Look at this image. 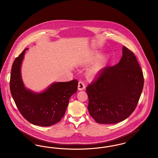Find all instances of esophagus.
Segmentation results:
<instances>
[{
  "mask_svg": "<svg viewBox=\"0 0 158 158\" xmlns=\"http://www.w3.org/2000/svg\"><path fill=\"white\" fill-rule=\"evenodd\" d=\"M85 89V83L82 81H80L78 83V89L79 90H82Z\"/></svg>",
  "mask_w": 158,
  "mask_h": 158,
  "instance_id": "obj_1",
  "label": "esophagus"
}]
</instances>
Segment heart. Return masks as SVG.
Masks as SVG:
<instances>
[{
	"label": "heart",
	"instance_id": "b5f03b06",
	"mask_svg": "<svg viewBox=\"0 0 158 158\" xmlns=\"http://www.w3.org/2000/svg\"><path fill=\"white\" fill-rule=\"evenodd\" d=\"M93 60H94V58H90L89 60V61L90 62L93 61ZM106 60H107L106 57H104L100 59L95 63H94L88 70V72H87L88 77L89 78H92L95 76L97 75L98 73L102 69V68H104Z\"/></svg>",
	"mask_w": 158,
	"mask_h": 158
}]
</instances>
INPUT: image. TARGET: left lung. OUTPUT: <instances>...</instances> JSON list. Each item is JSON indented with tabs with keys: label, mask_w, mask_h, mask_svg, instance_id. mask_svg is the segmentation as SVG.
Segmentation results:
<instances>
[{
	"label": "left lung",
	"mask_w": 158,
	"mask_h": 158,
	"mask_svg": "<svg viewBox=\"0 0 158 158\" xmlns=\"http://www.w3.org/2000/svg\"><path fill=\"white\" fill-rule=\"evenodd\" d=\"M143 72L135 54L123 47V56L113 66H105L86 90L90 116L100 124H116L128 118L143 90Z\"/></svg>",
	"instance_id": "8db88e82"
}]
</instances>
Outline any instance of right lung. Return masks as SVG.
I'll use <instances>...</instances> for the list:
<instances>
[{
	"label": "right lung",
	"mask_w": 158,
	"mask_h": 158,
	"mask_svg": "<svg viewBox=\"0 0 158 158\" xmlns=\"http://www.w3.org/2000/svg\"><path fill=\"white\" fill-rule=\"evenodd\" d=\"M25 48L14 60L11 70L10 90L18 110L31 124L50 126L59 122L68 108L69 99L76 92V79L66 82H56L41 93L27 89L21 75Z\"/></svg>",
	"instance_id": "obj_1"
}]
</instances>
